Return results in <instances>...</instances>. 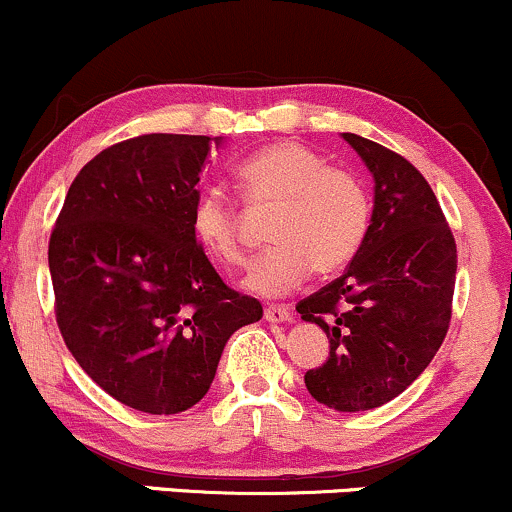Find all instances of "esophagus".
Instances as JSON below:
<instances>
[{
  "instance_id": "esophagus-1",
  "label": "esophagus",
  "mask_w": 512,
  "mask_h": 512,
  "mask_svg": "<svg viewBox=\"0 0 512 512\" xmlns=\"http://www.w3.org/2000/svg\"><path fill=\"white\" fill-rule=\"evenodd\" d=\"M263 317H266L268 321H273V324H287V321H292V312L290 307H285V304H271V307L263 309Z\"/></svg>"
}]
</instances>
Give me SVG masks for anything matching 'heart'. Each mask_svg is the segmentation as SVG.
<instances>
[{
	"instance_id": "obj_1",
	"label": "heart",
	"mask_w": 512,
	"mask_h": 512,
	"mask_svg": "<svg viewBox=\"0 0 512 512\" xmlns=\"http://www.w3.org/2000/svg\"><path fill=\"white\" fill-rule=\"evenodd\" d=\"M241 195L254 205H275L273 249L246 275L256 295L280 297L300 287L309 273H336L358 254L370 227V198L363 181L326 166L312 149L275 142L246 157L237 169ZM193 234L212 261L246 266L239 215L222 191H208L193 210Z\"/></svg>"
}]
</instances>
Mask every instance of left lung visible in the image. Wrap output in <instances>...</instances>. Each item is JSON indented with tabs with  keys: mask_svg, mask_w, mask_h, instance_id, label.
Returning <instances> with one entry per match:
<instances>
[{
	"mask_svg": "<svg viewBox=\"0 0 512 512\" xmlns=\"http://www.w3.org/2000/svg\"><path fill=\"white\" fill-rule=\"evenodd\" d=\"M375 179L363 246L341 278L297 304L329 336V360L304 384L336 411H370L404 392L445 341L457 244L433 188L392 149L343 132Z\"/></svg>",
	"mask_w": 512,
	"mask_h": 512,
	"instance_id": "1",
	"label": "left lung"
}]
</instances>
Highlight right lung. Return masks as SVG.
<instances>
[{
  "instance_id": "right-lung-1",
  "label": "right lung",
  "mask_w": 512,
  "mask_h": 512,
  "mask_svg": "<svg viewBox=\"0 0 512 512\" xmlns=\"http://www.w3.org/2000/svg\"><path fill=\"white\" fill-rule=\"evenodd\" d=\"M220 137L215 145H220ZM205 135L132 137L67 191L48 246L65 346L106 394L169 416L198 404L261 302L222 283L193 234Z\"/></svg>"
}]
</instances>
